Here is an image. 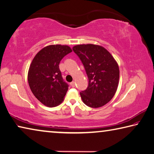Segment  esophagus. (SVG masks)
Masks as SVG:
<instances>
[{
  "label": "esophagus",
  "instance_id": "1",
  "mask_svg": "<svg viewBox=\"0 0 154 154\" xmlns=\"http://www.w3.org/2000/svg\"><path fill=\"white\" fill-rule=\"evenodd\" d=\"M70 85H71L72 88H75V82H71V83H70Z\"/></svg>",
  "mask_w": 154,
  "mask_h": 154
}]
</instances>
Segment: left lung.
Listing matches in <instances>:
<instances>
[{
	"instance_id": "1",
	"label": "left lung",
	"mask_w": 154,
	"mask_h": 154,
	"mask_svg": "<svg viewBox=\"0 0 154 154\" xmlns=\"http://www.w3.org/2000/svg\"><path fill=\"white\" fill-rule=\"evenodd\" d=\"M72 50L84 66L88 87L80 92L83 103L91 108H100L114 97L119 83V67L112 54L104 47L80 44Z\"/></svg>"
}]
</instances>
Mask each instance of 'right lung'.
<instances>
[{
	"mask_svg": "<svg viewBox=\"0 0 154 154\" xmlns=\"http://www.w3.org/2000/svg\"><path fill=\"white\" fill-rule=\"evenodd\" d=\"M66 45H50L40 50L29 66L27 79L31 91L42 104L55 107L63 101L68 90L59 69L63 58L71 52Z\"/></svg>",
	"mask_w": 154,
	"mask_h": 154,
	"instance_id": "obj_1",
	"label": "right lung"
}]
</instances>
